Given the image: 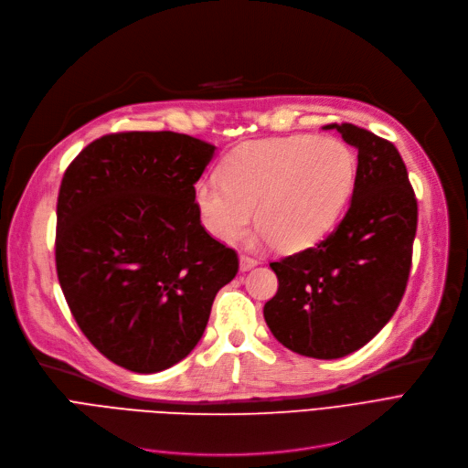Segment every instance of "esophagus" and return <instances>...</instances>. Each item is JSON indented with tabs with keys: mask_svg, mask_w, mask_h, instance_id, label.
<instances>
[{
	"mask_svg": "<svg viewBox=\"0 0 468 468\" xmlns=\"http://www.w3.org/2000/svg\"><path fill=\"white\" fill-rule=\"evenodd\" d=\"M257 264H259L257 259H253V257H250V255H239V271H241V272L251 271L253 266H257Z\"/></svg>",
	"mask_w": 468,
	"mask_h": 468,
	"instance_id": "obj_1",
	"label": "esophagus"
}]
</instances>
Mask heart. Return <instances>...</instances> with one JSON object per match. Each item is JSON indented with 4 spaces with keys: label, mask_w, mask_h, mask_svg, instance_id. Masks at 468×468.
<instances>
[{
    "label": "heart",
    "mask_w": 468,
    "mask_h": 468,
    "mask_svg": "<svg viewBox=\"0 0 468 468\" xmlns=\"http://www.w3.org/2000/svg\"><path fill=\"white\" fill-rule=\"evenodd\" d=\"M354 175V155L341 141L292 135L236 148L220 165V181H199L194 197L204 227L217 239L241 238L255 211L262 241L301 251L335 222Z\"/></svg>",
    "instance_id": "heart-1"
}]
</instances>
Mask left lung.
<instances>
[{
	"mask_svg": "<svg viewBox=\"0 0 468 468\" xmlns=\"http://www.w3.org/2000/svg\"><path fill=\"white\" fill-rule=\"evenodd\" d=\"M358 148L352 202L314 248L271 262L278 292L264 304L272 335L318 360L343 358L379 333L404 297L417 199L402 155L375 133L329 123Z\"/></svg>",
	"mask_w": 468,
	"mask_h": 468,
	"instance_id": "left-lung-1",
	"label": "left lung"
}]
</instances>
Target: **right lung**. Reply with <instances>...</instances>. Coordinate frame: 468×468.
<instances>
[{
	"instance_id": "add662e5",
	"label": "right lung",
	"mask_w": 468,
	"mask_h": 468,
	"mask_svg": "<svg viewBox=\"0 0 468 468\" xmlns=\"http://www.w3.org/2000/svg\"><path fill=\"white\" fill-rule=\"evenodd\" d=\"M215 146L173 131L110 133L66 167L55 262L83 335L129 371L175 366L202 339L238 253L199 220Z\"/></svg>"
}]
</instances>
